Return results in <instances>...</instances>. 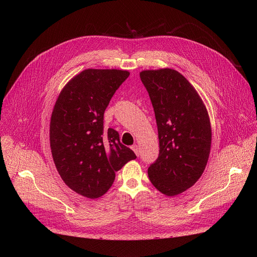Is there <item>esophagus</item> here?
<instances>
[{
    "label": "esophagus",
    "mask_w": 257,
    "mask_h": 257,
    "mask_svg": "<svg viewBox=\"0 0 257 257\" xmlns=\"http://www.w3.org/2000/svg\"><path fill=\"white\" fill-rule=\"evenodd\" d=\"M132 149L134 150L135 154H136L137 157H138V155H139V152H141V151H139V147H138L137 145H134V146H132Z\"/></svg>",
    "instance_id": "obj_1"
}]
</instances>
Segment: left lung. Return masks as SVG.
Returning <instances> with one entry per match:
<instances>
[{"mask_svg": "<svg viewBox=\"0 0 257 257\" xmlns=\"http://www.w3.org/2000/svg\"><path fill=\"white\" fill-rule=\"evenodd\" d=\"M157 120L160 154L148 168L151 183L167 196L178 195L203 175L211 147L206 106L184 76L172 68L143 71Z\"/></svg>", "mask_w": 257, "mask_h": 257, "instance_id": "8db88e82", "label": "left lung"}]
</instances>
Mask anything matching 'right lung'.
<instances>
[{
    "label": "right lung",
    "instance_id": "right-lung-1",
    "mask_svg": "<svg viewBox=\"0 0 257 257\" xmlns=\"http://www.w3.org/2000/svg\"><path fill=\"white\" fill-rule=\"evenodd\" d=\"M130 76L121 69H84L61 91L50 120V148L62 180L88 198L110 189L115 172L136 155L104 128V112Z\"/></svg>",
    "mask_w": 257,
    "mask_h": 257
}]
</instances>
